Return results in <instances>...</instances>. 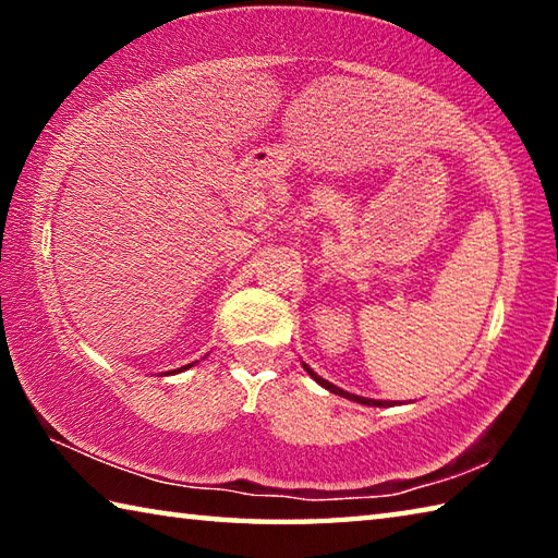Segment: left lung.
<instances>
[{
    "label": "left lung",
    "instance_id": "8db88e82",
    "mask_svg": "<svg viewBox=\"0 0 558 558\" xmlns=\"http://www.w3.org/2000/svg\"><path fill=\"white\" fill-rule=\"evenodd\" d=\"M307 369V374L313 376V379L319 384V386H325L327 391H332V393H339V396H344V399H349V401H356V403H364V405H391V401H376V399H364V396H356V393H349V391H342L339 389V386H335V384H329V381H325L323 376H317L313 369H310L307 364H302Z\"/></svg>",
    "mask_w": 558,
    "mask_h": 558
}]
</instances>
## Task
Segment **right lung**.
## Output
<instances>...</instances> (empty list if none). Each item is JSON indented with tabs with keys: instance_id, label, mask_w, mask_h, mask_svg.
Returning <instances> with one entry per match:
<instances>
[{
	"instance_id": "right-lung-1",
	"label": "right lung",
	"mask_w": 558,
	"mask_h": 558,
	"mask_svg": "<svg viewBox=\"0 0 558 558\" xmlns=\"http://www.w3.org/2000/svg\"><path fill=\"white\" fill-rule=\"evenodd\" d=\"M189 366H192V364H189ZM184 369H186V366H184ZM179 372H182V369H179Z\"/></svg>"
}]
</instances>
